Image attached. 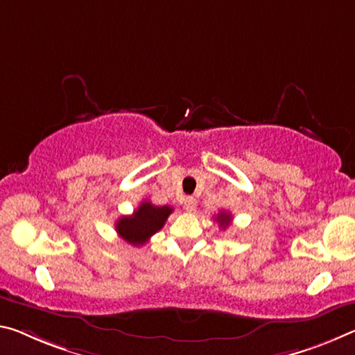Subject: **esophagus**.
Here are the masks:
<instances>
[{"instance_id":"34e87169","label":"esophagus","mask_w":355,"mask_h":355,"mask_svg":"<svg viewBox=\"0 0 355 355\" xmlns=\"http://www.w3.org/2000/svg\"><path fill=\"white\" fill-rule=\"evenodd\" d=\"M196 204H198V200H196L193 196H188V198L184 199V208H187L188 211H193L196 208Z\"/></svg>"}]
</instances>
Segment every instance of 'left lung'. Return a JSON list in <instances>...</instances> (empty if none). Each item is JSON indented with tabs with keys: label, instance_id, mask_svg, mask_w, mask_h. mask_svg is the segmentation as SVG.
<instances>
[{
	"label": "left lung",
	"instance_id": "obj_1",
	"mask_svg": "<svg viewBox=\"0 0 355 355\" xmlns=\"http://www.w3.org/2000/svg\"><path fill=\"white\" fill-rule=\"evenodd\" d=\"M216 219H218L219 227L226 229V227L229 226V224L232 223V215H230V213H227V211H219Z\"/></svg>",
	"mask_w": 355,
	"mask_h": 355
}]
</instances>
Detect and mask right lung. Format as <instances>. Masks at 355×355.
Returning <instances> with one entry per match:
<instances>
[{"mask_svg":"<svg viewBox=\"0 0 355 355\" xmlns=\"http://www.w3.org/2000/svg\"><path fill=\"white\" fill-rule=\"evenodd\" d=\"M172 211V207H157L148 200H144L132 215L121 216L118 219L115 230L128 243L140 246L147 243L151 235H155L157 230L162 229Z\"/></svg>","mask_w":355,"mask_h":355,"instance_id":"add662e5","label":"right lung"}]
</instances>
